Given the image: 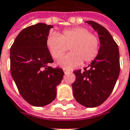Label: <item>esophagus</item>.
I'll return each instance as SVG.
<instances>
[{"label": "esophagus", "mask_w": 130, "mask_h": 130, "mask_svg": "<svg viewBox=\"0 0 130 130\" xmlns=\"http://www.w3.org/2000/svg\"><path fill=\"white\" fill-rule=\"evenodd\" d=\"M63 72L65 73V74H67V73L69 72V70H67V69H63Z\"/></svg>", "instance_id": "esophagus-1"}]
</instances>
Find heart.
I'll use <instances>...</instances> for the list:
<instances>
[{"label": "heart", "mask_w": 130, "mask_h": 130, "mask_svg": "<svg viewBox=\"0 0 130 130\" xmlns=\"http://www.w3.org/2000/svg\"><path fill=\"white\" fill-rule=\"evenodd\" d=\"M46 45L51 55L56 59L69 49L71 53L58 61V65L65 69L77 67L83 61L91 62L99 52L98 39L83 27L64 30L60 35L52 33L47 37Z\"/></svg>", "instance_id": "b5f03b06"}]
</instances>
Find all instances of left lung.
<instances>
[{"label":"left lung","instance_id":"1","mask_svg":"<svg viewBox=\"0 0 130 130\" xmlns=\"http://www.w3.org/2000/svg\"><path fill=\"white\" fill-rule=\"evenodd\" d=\"M85 22L98 32L99 52L84 71L74 72L76 79L72 86L74 97L79 103L94 108L102 104L113 90L120 72L119 51L117 44L106 28L93 21Z\"/></svg>","mask_w":130,"mask_h":130}]
</instances>
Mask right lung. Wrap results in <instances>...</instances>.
<instances>
[{
	"mask_svg": "<svg viewBox=\"0 0 130 130\" xmlns=\"http://www.w3.org/2000/svg\"><path fill=\"white\" fill-rule=\"evenodd\" d=\"M51 25L39 23L24 29L10 50L11 73L22 97L34 106H45L56 96L64 73L53 69L46 45Z\"/></svg>",
	"mask_w": 130,
	"mask_h": 130,
	"instance_id": "1",
	"label": "right lung"
}]
</instances>
